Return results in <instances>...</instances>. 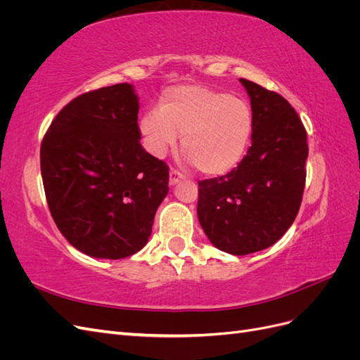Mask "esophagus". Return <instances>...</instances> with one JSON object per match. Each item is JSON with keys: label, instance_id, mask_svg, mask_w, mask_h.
<instances>
[{"label": "esophagus", "instance_id": "obj_1", "mask_svg": "<svg viewBox=\"0 0 360 360\" xmlns=\"http://www.w3.org/2000/svg\"><path fill=\"white\" fill-rule=\"evenodd\" d=\"M183 179H184V176H183L180 171H177V169H171L169 171V184H171V186H174V184H177Z\"/></svg>", "mask_w": 360, "mask_h": 360}]
</instances>
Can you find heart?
<instances>
[{"mask_svg":"<svg viewBox=\"0 0 360 360\" xmlns=\"http://www.w3.org/2000/svg\"><path fill=\"white\" fill-rule=\"evenodd\" d=\"M141 136L148 153L163 158L177 146L195 168L222 176L243 159L254 132V114L238 96L200 84L177 85L162 93L159 108L141 117Z\"/></svg>","mask_w":360,"mask_h":360,"instance_id":"obj_1","label":"heart"}]
</instances>
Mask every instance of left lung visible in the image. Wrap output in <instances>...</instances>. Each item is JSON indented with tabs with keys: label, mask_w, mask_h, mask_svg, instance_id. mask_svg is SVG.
Returning a JSON list of instances; mask_svg holds the SVG:
<instances>
[{
	"label": "left lung",
	"mask_w": 360,
	"mask_h": 360,
	"mask_svg": "<svg viewBox=\"0 0 360 360\" xmlns=\"http://www.w3.org/2000/svg\"><path fill=\"white\" fill-rule=\"evenodd\" d=\"M254 114L252 146L237 168L198 181V221L224 252L248 255L285 234L303 197L307 130L294 108L275 91L240 79Z\"/></svg>",
	"instance_id": "8db88e82"
}]
</instances>
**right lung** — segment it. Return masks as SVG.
Wrapping results in <instances>:
<instances>
[{
  "instance_id": "right-lung-1",
  "label": "right lung",
  "mask_w": 360,
  "mask_h": 360,
  "mask_svg": "<svg viewBox=\"0 0 360 360\" xmlns=\"http://www.w3.org/2000/svg\"><path fill=\"white\" fill-rule=\"evenodd\" d=\"M130 84L84 93L53 118L40 169L53 222L81 252L120 259L148 242L169 171L141 146Z\"/></svg>"
}]
</instances>
